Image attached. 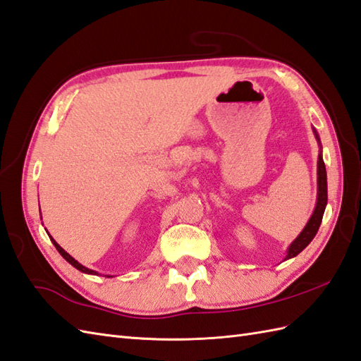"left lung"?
I'll list each match as a JSON object with an SVG mask.
<instances>
[{"mask_svg": "<svg viewBox=\"0 0 361 361\" xmlns=\"http://www.w3.org/2000/svg\"><path fill=\"white\" fill-rule=\"evenodd\" d=\"M314 133H315V138L318 141V146H320V154H318V171H317V175H318V178H317V184H318L317 204L314 209V214L311 215V219H309L307 224L305 226V229L301 231L300 235L290 243V246L288 249V255L284 259L297 257L301 250H303L309 245V243L314 240V237L318 232V228H320V224H322L326 204H328V178H326V166H324L323 157H322V142H320V138H318V133L315 129H314Z\"/></svg>", "mask_w": 361, "mask_h": 361, "instance_id": "8db88e82", "label": "left lung"}]
</instances>
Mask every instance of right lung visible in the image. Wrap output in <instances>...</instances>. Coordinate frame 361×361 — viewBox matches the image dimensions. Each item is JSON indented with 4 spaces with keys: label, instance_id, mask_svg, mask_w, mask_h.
Wrapping results in <instances>:
<instances>
[{
    "label": "right lung",
    "instance_id": "right-lung-1",
    "mask_svg": "<svg viewBox=\"0 0 361 361\" xmlns=\"http://www.w3.org/2000/svg\"><path fill=\"white\" fill-rule=\"evenodd\" d=\"M50 240H52V243H54V245H55V247H56V250H58V252H60L61 255H63V258L66 259V262H69L73 267H77V269L78 271H81V272H85V274H92V275H98V272H95V271H92V269H87V267L86 266H82V264H80L78 262H77V259H75L73 257H71L69 254H67L66 252V250L60 246V245H58V243L52 238V237H50ZM106 276H109V275H106Z\"/></svg>",
    "mask_w": 361,
    "mask_h": 361
}]
</instances>
